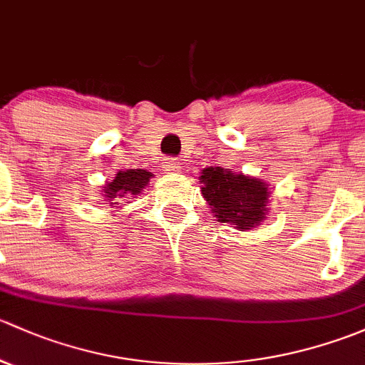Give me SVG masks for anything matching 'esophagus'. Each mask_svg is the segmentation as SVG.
I'll return each instance as SVG.
<instances>
[{"mask_svg": "<svg viewBox=\"0 0 365 365\" xmlns=\"http://www.w3.org/2000/svg\"><path fill=\"white\" fill-rule=\"evenodd\" d=\"M161 168H163L165 174H178V172H181V163L174 158H167V160H163Z\"/></svg>", "mask_w": 365, "mask_h": 365, "instance_id": "1", "label": "esophagus"}]
</instances>
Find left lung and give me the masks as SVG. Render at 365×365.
I'll list each match as a JSON object with an SVG mask.
<instances>
[{
  "instance_id": "1",
  "label": "left lung",
  "mask_w": 365,
  "mask_h": 365,
  "mask_svg": "<svg viewBox=\"0 0 365 365\" xmlns=\"http://www.w3.org/2000/svg\"><path fill=\"white\" fill-rule=\"evenodd\" d=\"M202 197L220 223L234 225L240 232L260 227L269 212V184L258 178L209 167L200 172Z\"/></svg>"
}]
</instances>
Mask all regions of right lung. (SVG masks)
<instances>
[{
  "instance_id": "add662e5",
  "label": "right lung",
  "mask_w": 365,
  "mask_h": 365,
  "mask_svg": "<svg viewBox=\"0 0 365 365\" xmlns=\"http://www.w3.org/2000/svg\"><path fill=\"white\" fill-rule=\"evenodd\" d=\"M151 172L144 168H128V170H119L110 182L103 186V198L110 207L121 209L126 204H131L137 195L144 191L151 181Z\"/></svg>"
}]
</instances>
